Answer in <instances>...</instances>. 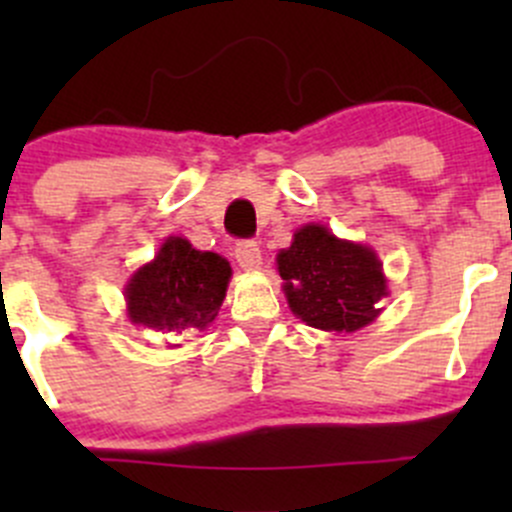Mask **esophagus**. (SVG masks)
Segmentation results:
<instances>
[{
    "mask_svg": "<svg viewBox=\"0 0 512 512\" xmlns=\"http://www.w3.org/2000/svg\"><path fill=\"white\" fill-rule=\"evenodd\" d=\"M235 260L240 262L242 270H260L262 250L255 240H240L235 245Z\"/></svg>",
    "mask_w": 512,
    "mask_h": 512,
    "instance_id": "esophagus-1",
    "label": "esophagus"
}]
</instances>
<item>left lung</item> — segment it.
Here are the masks:
<instances>
[{"label": "left lung", "instance_id": "left-lung-1", "mask_svg": "<svg viewBox=\"0 0 512 512\" xmlns=\"http://www.w3.org/2000/svg\"><path fill=\"white\" fill-rule=\"evenodd\" d=\"M277 265L289 307L309 327L356 332L379 314L386 280L369 247L337 240L322 225H304Z\"/></svg>", "mask_w": 512, "mask_h": 512}]
</instances>
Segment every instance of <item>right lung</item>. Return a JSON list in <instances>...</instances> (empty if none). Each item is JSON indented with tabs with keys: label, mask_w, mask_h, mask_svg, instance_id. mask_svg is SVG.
<instances>
[{
	"label": "right lung",
	"mask_w": 512,
	"mask_h": 512,
	"mask_svg": "<svg viewBox=\"0 0 512 512\" xmlns=\"http://www.w3.org/2000/svg\"><path fill=\"white\" fill-rule=\"evenodd\" d=\"M230 265L215 252H200L183 237H168L151 265L126 287L128 317L158 332L205 329L225 299Z\"/></svg>",
	"instance_id": "add662e5"
}]
</instances>
